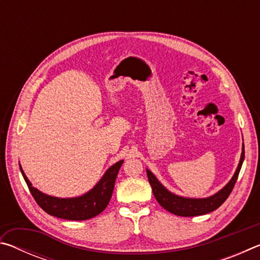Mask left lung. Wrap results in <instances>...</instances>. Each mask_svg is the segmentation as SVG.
<instances>
[{"instance_id":"left-lung-1","label":"left lung","mask_w":260,"mask_h":260,"mask_svg":"<svg viewBox=\"0 0 260 260\" xmlns=\"http://www.w3.org/2000/svg\"><path fill=\"white\" fill-rule=\"evenodd\" d=\"M244 160V146L242 149L241 159L237 166L236 172L234 177L228 182L221 190L214 193L213 196L208 197V199H186V197H181L174 193L170 192L165 187L161 186V183L158 181L155 175H153L150 171L147 170V175L149 183L152 188V192L155 199L157 200L162 208L169 211V212L181 215V217H196V215H202L212 212V211L217 210L223 202H225L228 196L234 188L236 180L239 178V173L242 167V162Z\"/></svg>"}]
</instances>
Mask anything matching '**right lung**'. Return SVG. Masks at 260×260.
I'll list each match as a JSON object with an SVG mask.
<instances>
[{"instance_id": "add662e5", "label": "right lung", "mask_w": 260, "mask_h": 260, "mask_svg": "<svg viewBox=\"0 0 260 260\" xmlns=\"http://www.w3.org/2000/svg\"><path fill=\"white\" fill-rule=\"evenodd\" d=\"M121 165L122 160L112 165L90 191L76 199H58L46 195L32 187L21 166L20 171L35 202L48 214L67 220H87L96 217L108 206Z\"/></svg>"}]
</instances>
